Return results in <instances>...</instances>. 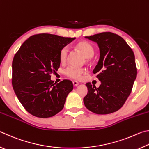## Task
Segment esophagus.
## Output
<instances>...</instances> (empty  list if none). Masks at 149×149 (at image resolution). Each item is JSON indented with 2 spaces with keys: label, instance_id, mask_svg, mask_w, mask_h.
I'll return each mask as SVG.
<instances>
[{
  "label": "esophagus",
  "instance_id": "obj_1",
  "mask_svg": "<svg viewBox=\"0 0 149 149\" xmlns=\"http://www.w3.org/2000/svg\"><path fill=\"white\" fill-rule=\"evenodd\" d=\"M73 84H74L75 87H77V85H79V83H78L77 81H73Z\"/></svg>",
  "mask_w": 149,
  "mask_h": 149
}]
</instances>
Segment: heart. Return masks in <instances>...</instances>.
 <instances>
[{
  "label": "heart",
  "instance_id": "obj_1",
  "mask_svg": "<svg viewBox=\"0 0 149 149\" xmlns=\"http://www.w3.org/2000/svg\"><path fill=\"white\" fill-rule=\"evenodd\" d=\"M77 48L84 54V56L87 58H91L95 53V49L93 45L87 41H81L77 45ZM68 54V49L67 47H63L60 50L59 54V58L61 62L66 61ZM64 74L70 78L74 79H79L81 75L86 72V70L84 68H79L75 66H68L64 70Z\"/></svg>",
  "mask_w": 149,
  "mask_h": 149
}]
</instances>
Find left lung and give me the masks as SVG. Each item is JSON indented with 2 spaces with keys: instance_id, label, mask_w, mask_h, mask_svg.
Here are the masks:
<instances>
[{
  "instance_id": "8db88e82",
  "label": "left lung",
  "mask_w": 149,
  "mask_h": 149,
  "mask_svg": "<svg viewBox=\"0 0 149 149\" xmlns=\"http://www.w3.org/2000/svg\"><path fill=\"white\" fill-rule=\"evenodd\" d=\"M85 38L99 47L100 58L93 74H97L101 84L97 88L87 83L84 104L97 114L116 112L129 97L137 77L134 53L122 37L113 33L103 32Z\"/></svg>"
}]
</instances>
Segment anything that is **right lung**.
I'll return each mask as SVG.
<instances>
[{
  "label": "right lung",
  "instance_id": "add662e5",
  "mask_svg": "<svg viewBox=\"0 0 149 149\" xmlns=\"http://www.w3.org/2000/svg\"><path fill=\"white\" fill-rule=\"evenodd\" d=\"M75 38L40 33L32 35L20 47L12 61V87L29 114L46 118L61 111L73 90L71 81L56 84L50 74L60 65V51Z\"/></svg>",
  "mask_w": 149,
  "mask_h": 149
}]
</instances>
